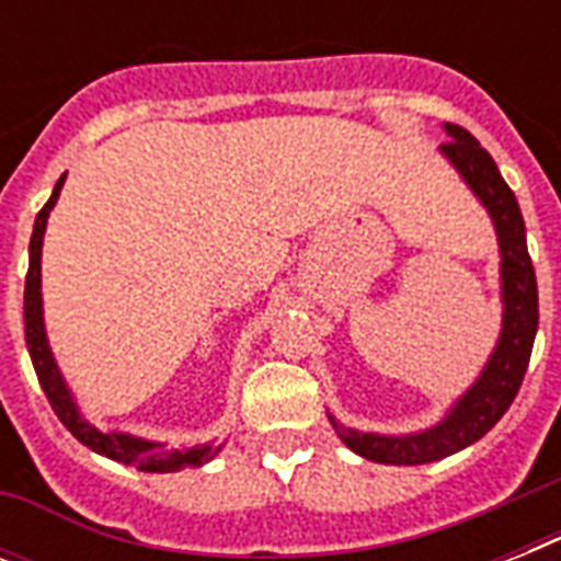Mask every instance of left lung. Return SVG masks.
Listing matches in <instances>:
<instances>
[{
    "mask_svg": "<svg viewBox=\"0 0 561 561\" xmlns=\"http://www.w3.org/2000/svg\"><path fill=\"white\" fill-rule=\"evenodd\" d=\"M445 134L451 139L439 145V153L451 162L462 183L483 203L495 227L497 250H501V302H504L501 334L486 367L480 369L478 381L454 401L451 410L434 427L401 436L369 434L341 425L329 413V422L346 448L383 466L436 462L489 434L518 396L539 329V288L527 253V229L513 188L506 186L495 160L489 157L486 148H480L469 130H462L460 125H445Z\"/></svg>",
    "mask_w": 561,
    "mask_h": 561,
    "instance_id": "left-lung-1",
    "label": "left lung"
}]
</instances>
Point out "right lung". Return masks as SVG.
<instances>
[{
  "label": "right lung",
  "instance_id": "right-lung-1",
  "mask_svg": "<svg viewBox=\"0 0 561 561\" xmlns=\"http://www.w3.org/2000/svg\"><path fill=\"white\" fill-rule=\"evenodd\" d=\"M64 183L66 174L57 180L48 203L37 211L28 244V276H25V343H28L31 364H34V373H37L48 404H51L57 419L64 422L66 431L78 443H83L101 457L125 462V466H136L139 471H180L209 462L220 451V445L206 443L169 448L165 443H153V439H142V436L125 434V431H101L78 408V401H75L72 390H69V383H66L64 373H60L55 355H51V346H48L46 320H43V279H39V259H43V236H46L48 211L55 209Z\"/></svg>",
  "mask_w": 561,
  "mask_h": 561
}]
</instances>
